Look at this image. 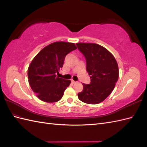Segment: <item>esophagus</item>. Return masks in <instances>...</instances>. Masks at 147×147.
I'll return each instance as SVG.
<instances>
[{"label": "esophagus", "mask_w": 147, "mask_h": 147, "mask_svg": "<svg viewBox=\"0 0 147 147\" xmlns=\"http://www.w3.org/2000/svg\"><path fill=\"white\" fill-rule=\"evenodd\" d=\"M71 82H72V84H75V83H77V82H75V81L73 80H72V81H71Z\"/></svg>", "instance_id": "esophagus-1"}]
</instances>
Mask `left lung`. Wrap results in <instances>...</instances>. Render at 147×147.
I'll use <instances>...</instances> for the list:
<instances>
[{
    "instance_id": "1",
    "label": "left lung",
    "mask_w": 147,
    "mask_h": 147,
    "mask_svg": "<svg viewBox=\"0 0 147 147\" xmlns=\"http://www.w3.org/2000/svg\"><path fill=\"white\" fill-rule=\"evenodd\" d=\"M77 46L85 57L86 70L91 75V83H83L78 99L89 104H99L111 94L118 81L117 62L112 53L98 44L77 43Z\"/></svg>"
}]
</instances>
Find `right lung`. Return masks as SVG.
I'll list each match as a JSON object with an SVG mask.
<instances>
[{
  "label": "right lung",
  "instance_id": "obj_1",
  "mask_svg": "<svg viewBox=\"0 0 147 147\" xmlns=\"http://www.w3.org/2000/svg\"><path fill=\"white\" fill-rule=\"evenodd\" d=\"M77 49L74 43L56 42L43 48L34 57L28 70L30 86L39 99L56 102L61 99L71 82L56 76L65 56Z\"/></svg>",
  "mask_w": 147,
  "mask_h": 147
}]
</instances>
